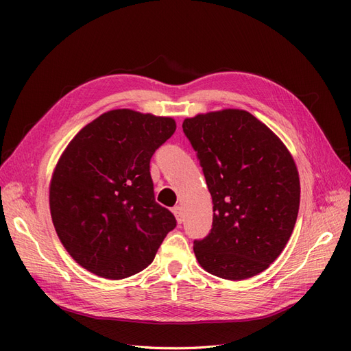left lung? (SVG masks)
Returning a JSON list of instances; mask_svg holds the SVG:
<instances>
[{"mask_svg":"<svg viewBox=\"0 0 351 351\" xmlns=\"http://www.w3.org/2000/svg\"><path fill=\"white\" fill-rule=\"evenodd\" d=\"M176 127L171 117L112 110L84 125L61 154L49 183L51 218L83 269L129 278L149 267L174 230V215L155 200L149 162Z\"/></svg>","mask_w":351,"mask_h":351,"instance_id":"obj_1","label":"left lung"}]
</instances>
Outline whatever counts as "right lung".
I'll return each instance as SVG.
<instances>
[{"mask_svg": "<svg viewBox=\"0 0 351 351\" xmlns=\"http://www.w3.org/2000/svg\"><path fill=\"white\" fill-rule=\"evenodd\" d=\"M214 205L209 234L195 241L199 265L241 281L271 267L289 243L300 205L294 159L267 125L244 110L183 121Z\"/></svg>", "mask_w": 351, "mask_h": 351, "instance_id": "1", "label": "right lung"}]
</instances>
